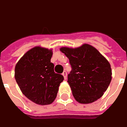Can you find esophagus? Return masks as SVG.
Listing matches in <instances>:
<instances>
[{
  "label": "esophagus",
  "instance_id": "1",
  "mask_svg": "<svg viewBox=\"0 0 127 127\" xmlns=\"http://www.w3.org/2000/svg\"><path fill=\"white\" fill-rule=\"evenodd\" d=\"M62 75L64 76V79H67V72L66 71H64L63 73H62Z\"/></svg>",
  "mask_w": 127,
  "mask_h": 127
}]
</instances>
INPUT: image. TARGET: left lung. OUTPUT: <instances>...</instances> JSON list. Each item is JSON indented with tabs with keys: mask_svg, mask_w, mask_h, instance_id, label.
<instances>
[{
	"mask_svg": "<svg viewBox=\"0 0 127 127\" xmlns=\"http://www.w3.org/2000/svg\"><path fill=\"white\" fill-rule=\"evenodd\" d=\"M71 66L68 83L74 98L81 104H89L101 98L111 81L109 61L97 49L89 44L76 48L62 47Z\"/></svg>",
	"mask_w": 127,
	"mask_h": 127,
	"instance_id": "8db88e82",
	"label": "left lung"
}]
</instances>
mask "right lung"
I'll return each mask as SVG.
<instances>
[{
	"instance_id": "1",
	"label": "right lung",
	"mask_w": 127,
	"mask_h": 127,
	"mask_svg": "<svg viewBox=\"0 0 127 127\" xmlns=\"http://www.w3.org/2000/svg\"><path fill=\"white\" fill-rule=\"evenodd\" d=\"M52 55L51 49L35 46L24 54L15 67V79L21 91L37 104H51L64 81L61 74L54 72Z\"/></svg>"
}]
</instances>
